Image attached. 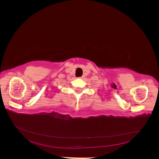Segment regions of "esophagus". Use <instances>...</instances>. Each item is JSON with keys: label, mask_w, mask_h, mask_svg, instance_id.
<instances>
[{"label": "esophagus", "mask_w": 159, "mask_h": 159, "mask_svg": "<svg viewBox=\"0 0 159 159\" xmlns=\"http://www.w3.org/2000/svg\"><path fill=\"white\" fill-rule=\"evenodd\" d=\"M83 78H84V77H83V76H81V77H80L79 78H80V79H83Z\"/></svg>", "instance_id": "esophagus-1"}]
</instances>
